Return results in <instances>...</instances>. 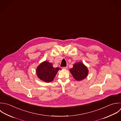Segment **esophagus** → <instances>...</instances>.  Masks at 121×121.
Listing matches in <instances>:
<instances>
[{"instance_id": "34e87169", "label": "esophagus", "mask_w": 121, "mask_h": 121, "mask_svg": "<svg viewBox=\"0 0 121 121\" xmlns=\"http://www.w3.org/2000/svg\"><path fill=\"white\" fill-rule=\"evenodd\" d=\"M62 69H66L67 68V66L63 67H62Z\"/></svg>"}]
</instances>
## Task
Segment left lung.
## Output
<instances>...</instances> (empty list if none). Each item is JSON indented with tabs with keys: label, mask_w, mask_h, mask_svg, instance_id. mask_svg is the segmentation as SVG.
<instances>
[{
	"label": "left lung",
	"mask_w": 121,
	"mask_h": 121,
	"mask_svg": "<svg viewBox=\"0 0 121 121\" xmlns=\"http://www.w3.org/2000/svg\"><path fill=\"white\" fill-rule=\"evenodd\" d=\"M70 71L73 78L77 81H81L85 79L88 74V70L86 66L81 62L76 63Z\"/></svg>",
	"instance_id": "1"
}]
</instances>
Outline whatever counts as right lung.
Here are the masks:
<instances>
[{"instance_id": "1", "label": "right lung", "mask_w": 121, "mask_h": 121, "mask_svg": "<svg viewBox=\"0 0 121 121\" xmlns=\"http://www.w3.org/2000/svg\"><path fill=\"white\" fill-rule=\"evenodd\" d=\"M59 70L61 69L58 67L54 68L51 63L45 61L38 66L36 73L41 80L46 82H50L53 80Z\"/></svg>"}]
</instances>
